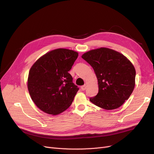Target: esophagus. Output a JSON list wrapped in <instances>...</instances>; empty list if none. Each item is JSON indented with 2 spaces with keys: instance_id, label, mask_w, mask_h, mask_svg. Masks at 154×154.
I'll return each instance as SVG.
<instances>
[{
  "instance_id": "esophagus-1",
  "label": "esophagus",
  "mask_w": 154,
  "mask_h": 154,
  "mask_svg": "<svg viewBox=\"0 0 154 154\" xmlns=\"http://www.w3.org/2000/svg\"><path fill=\"white\" fill-rule=\"evenodd\" d=\"M86 88H87V85H86V84H85V85L81 86V89H82V91H85V90L86 89Z\"/></svg>"
}]
</instances>
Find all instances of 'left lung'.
<instances>
[{
    "label": "left lung",
    "instance_id": "8db88e82",
    "mask_svg": "<svg viewBox=\"0 0 154 154\" xmlns=\"http://www.w3.org/2000/svg\"><path fill=\"white\" fill-rule=\"evenodd\" d=\"M92 67L98 80L99 92L90 100L106 110L120 107L132 94L135 69L126 57L116 51L101 47L82 56Z\"/></svg>",
    "mask_w": 154,
    "mask_h": 154
}]
</instances>
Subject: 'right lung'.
Masks as SVG:
<instances>
[{"instance_id": "right-lung-1", "label": "right lung", "mask_w": 154, "mask_h": 154, "mask_svg": "<svg viewBox=\"0 0 154 154\" xmlns=\"http://www.w3.org/2000/svg\"><path fill=\"white\" fill-rule=\"evenodd\" d=\"M78 53L57 48L39 58L30 69L27 87L35 104L43 112L58 115L67 109L79 87L69 73Z\"/></svg>"}]
</instances>
